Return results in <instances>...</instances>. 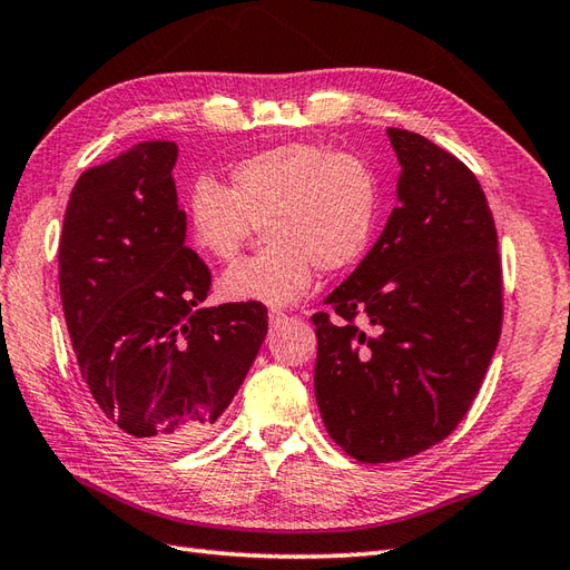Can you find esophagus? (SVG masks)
<instances>
[{
    "mask_svg": "<svg viewBox=\"0 0 570 570\" xmlns=\"http://www.w3.org/2000/svg\"><path fill=\"white\" fill-rule=\"evenodd\" d=\"M285 320H287V314H285V312H281V309H271V312H268V322H271V326H281Z\"/></svg>",
    "mask_w": 570,
    "mask_h": 570,
    "instance_id": "34e87169",
    "label": "esophagus"
}]
</instances>
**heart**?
I'll list each match as a JSON object with an SVG mask.
<instances>
[{"instance_id":"b5f03b06","label":"heart","mask_w":570,"mask_h":570,"mask_svg":"<svg viewBox=\"0 0 570 570\" xmlns=\"http://www.w3.org/2000/svg\"><path fill=\"white\" fill-rule=\"evenodd\" d=\"M377 214V178L363 158L320 144H283L238 160L226 187L209 178L187 195V234L212 261L242 253L253 224L271 244L219 281L226 302L293 305L309 293L317 265L341 271L368 248Z\"/></svg>"}]
</instances>
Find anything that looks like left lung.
<instances>
[{"label": "left lung", "mask_w": 570, "mask_h": 570, "mask_svg": "<svg viewBox=\"0 0 570 570\" xmlns=\"http://www.w3.org/2000/svg\"><path fill=\"white\" fill-rule=\"evenodd\" d=\"M397 207L358 268L314 314V395L328 436L361 463H392L444 441L495 353L502 271L483 187L429 138L387 129ZM370 326L361 330L352 320Z\"/></svg>", "instance_id": "left-lung-1"}]
</instances>
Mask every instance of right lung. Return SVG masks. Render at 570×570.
Returning a JSON list of instances; mask_svg holds the SVG:
<instances>
[{"mask_svg": "<svg viewBox=\"0 0 570 570\" xmlns=\"http://www.w3.org/2000/svg\"><path fill=\"white\" fill-rule=\"evenodd\" d=\"M178 146L144 141L85 170L62 219L60 299L82 381L144 446L209 434L268 334L258 302L205 307L209 268L185 246Z\"/></svg>", "mask_w": 570, "mask_h": 570, "instance_id": "1", "label": "right lung"}]
</instances>
